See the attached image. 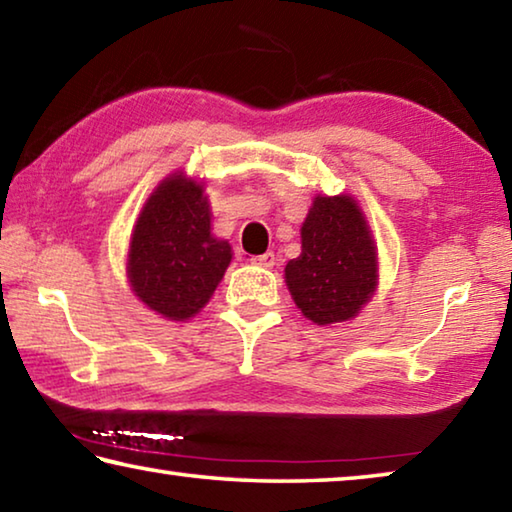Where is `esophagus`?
Here are the masks:
<instances>
[{
  "label": "esophagus",
  "instance_id": "34e87169",
  "mask_svg": "<svg viewBox=\"0 0 512 512\" xmlns=\"http://www.w3.org/2000/svg\"><path fill=\"white\" fill-rule=\"evenodd\" d=\"M250 262H253L255 266H262V268H273L275 266V255L273 253L255 255V257H250Z\"/></svg>",
  "mask_w": 512,
  "mask_h": 512
}]
</instances>
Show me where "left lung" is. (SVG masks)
<instances>
[{
	"label": "left lung",
	"mask_w": 512,
	"mask_h": 512,
	"mask_svg": "<svg viewBox=\"0 0 512 512\" xmlns=\"http://www.w3.org/2000/svg\"><path fill=\"white\" fill-rule=\"evenodd\" d=\"M302 253L284 268L302 316L316 325L354 318L377 289V246L352 196H316L300 230Z\"/></svg>",
	"instance_id": "left-lung-1"
}]
</instances>
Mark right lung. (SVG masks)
<instances>
[{"label": "right lung", "mask_w": 512, "mask_h": 512, "mask_svg": "<svg viewBox=\"0 0 512 512\" xmlns=\"http://www.w3.org/2000/svg\"><path fill=\"white\" fill-rule=\"evenodd\" d=\"M196 180L173 173L155 187L128 248V282L146 307L169 320L198 314L232 259L228 241L212 235L210 203Z\"/></svg>", "instance_id": "obj_1"}]
</instances>
